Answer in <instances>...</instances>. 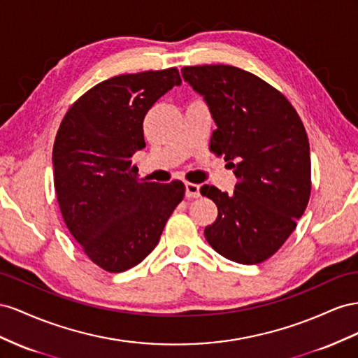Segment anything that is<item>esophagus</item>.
Wrapping results in <instances>:
<instances>
[{"mask_svg":"<svg viewBox=\"0 0 358 358\" xmlns=\"http://www.w3.org/2000/svg\"><path fill=\"white\" fill-rule=\"evenodd\" d=\"M186 196L187 198L201 196V186L195 185V182H186Z\"/></svg>","mask_w":358,"mask_h":358,"instance_id":"34e87169","label":"esophagus"}]
</instances>
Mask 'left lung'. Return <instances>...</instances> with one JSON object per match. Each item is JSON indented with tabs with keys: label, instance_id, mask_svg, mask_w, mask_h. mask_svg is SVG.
<instances>
[{
	"label": "left lung",
	"instance_id": "left-lung-1",
	"mask_svg": "<svg viewBox=\"0 0 358 358\" xmlns=\"http://www.w3.org/2000/svg\"><path fill=\"white\" fill-rule=\"evenodd\" d=\"M217 129L210 147L238 178L232 195L203 186L219 214L203 234L229 261L259 264L287 241L310 196V147L292 105L278 90L234 66L182 67Z\"/></svg>",
	"mask_w": 358,
	"mask_h": 358
}]
</instances>
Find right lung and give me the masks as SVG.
Listing matches in <instances>:
<instances>
[{
  "instance_id": "right-lung-1",
  "label": "right lung",
  "mask_w": 358,
  "mask_h": 358,
  "mask_svg": "<svg viewBox=\"0 0 358 358\" xmlns=\"http://www.w3.org/2000/svg\"><path fill=\"white\" fill-rule=\"evenodd\" d=\"M178 85L176 67L110 78L87 91L59 124L52 163L61 214L87 257L109 273L144 261L185 198L181 181L141 182L131 163L145 147L148 109Z\"/></svg>"
}]
</instances>
